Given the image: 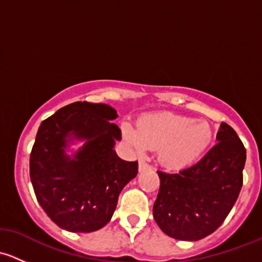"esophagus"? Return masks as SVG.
<instances>
[{
    "label": "esophagus",
    "mask_w": 262,
    "mask_h": 262,
    "mask_svg": "<svg viewBox=\"0 0 262 262\" xmlns=\"http://www.w3.org/2000/svg\"><path fill=\"white\" fill-rule=\"evenodd\" d=\"M150 168H152V167H150L148 163L144 162L143 160L139 161V172H143V171H146V170H150Z\"/></svg>",
    "instance_id": "34e87169"
}]
</instances>
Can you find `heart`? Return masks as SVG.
I'll list each match as a JSON object with an SVG mask.
<instances>
[{
    "mask_svg": "<svg viewBox=\"0 0 262 262\" xmlns=\"http://www.w3.org/2000/svg\"><path fill=\"white\" fill-rule=\"evenodd\" d=\"M121 133L137 152L143 153L148 148L158 149L160 165L172 171L196 162L213 139L208 121L171 113L146 115L138 125L124 120Z\"/></svg>",
    "mask_w": 262,
    "mask_h": 262,
    "instance_id": "b5f03b06",
    "label": "heart"
}]
</instances>
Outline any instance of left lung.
Returning a JSON list of instances; mask_svg holds the SVG:
<instances>
[{"label":"left lung","instance_id":"left-lung-1","mask_svg":"<svg viewBox=\"0 0 262 262\" xmlns=\"http://www.w3.org/2000/svg\"><path fill=\"white\" fill-rule=\"evenodd\" d=\"M216 142L190 167L176 173L157 171L161 185L153 216L163 233L172 238L199 241L212 234L238 198L246 149L226 123L219 126Z\"/></svg>","mask_w":262,"mask_h":262}]
</instances>
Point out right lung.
<instances>
[{
	"label": "right lung",
	"instance_id": "right-lung-1",
	"mask_svg": "<svg viewBox=\"0 0 262 262\" xmlns=\"http://www.w3.org/2000/svg\"><path fill=\"white\" fill-rule=\"evenodd\" d=\"M106 104L73 102L40 124L30 155V180L47 215L68 232L102 228L138 162L116 155L121 132ZM77 143V150L70 147Z\"/></svg>",
	"mask_w": 262,
	"mask_h": 262
}]
</instances>
